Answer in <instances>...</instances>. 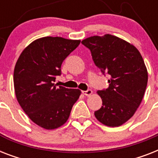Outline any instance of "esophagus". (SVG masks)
I'll list each match as a JSON object with an SVG mask.
<instances>
[{
	"label": "esophagus",
	"instance_id": "34e87169",
	"mask_svg": "<svg viewBox=\"0 0 158 158\" xmlns=\"http://www.w3.org/2000/svg\"><path fill=\"white\" fill-rule=\"evenodd\" d=\"M82 93H83V94H84V95H85V96H88V97L91 96L92 94H93V91H92V90H90V89L87 90V91H83Z\"/></svg>",
	"mask_w": 158,
	"mask_h": 158
}]
</instances>
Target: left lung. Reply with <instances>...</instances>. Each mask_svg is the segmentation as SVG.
<instances>
[{"instance_id": "8db88e82", "label": "left lung", "mask_w": 158, "mask_h": 158, "mask_svg": "<svg viewBox=\"0 0 158 158\" xmlns=\"http://www.w3.org/2000/svg\"><path fill=\"white\" fill-rule=\"evenodd\" d=\"M94 61L110 75L109 88L99 90L102 106L94 112L99 122L118 127L130 120L139 106L148 84V70L137 48L116 37L105 34L82 41Z\"/></svg>"}]
</instances>
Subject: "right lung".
I'll return each instance as SVG.
<instances>
[{
	"label": "right lung",
	"mask_w": 158,
	"mask_h": 158,
	"mask_svg": "<svg viewBox=\"0 0 158 158\" xmlns=\"http://www.w3.org/2000/svg\"><path fill=\"white\" fill-rule=\"evenodd\" d=\"M79 43L80 40L44 37L27 46L17 60L14 70L17 101L29 119L45 130L64 125L81 94L78 89L54 84L61 74L63 60Z\"/></svg>",
	"instance_id": "add662e5"
}]
</instances>
